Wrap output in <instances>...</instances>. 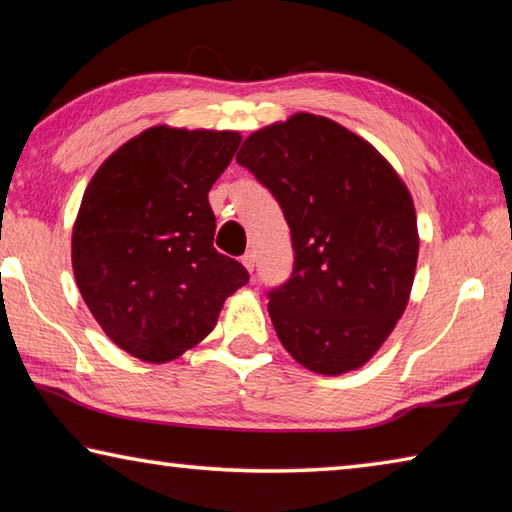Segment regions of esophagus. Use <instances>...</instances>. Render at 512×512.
Segmentation results:
<instances>
[{"label": "esophagus", "mask_w": 512, "mask_h": 512, "mask_svg": "<svg viewBox=\"0 0 512 512\" xmlns=\"http://www.w3.org/2000/svg\"><path fill=\"white\" fill-rule=\"evenodd\" d=\"M241 264L246 266V271L253 273L255 271V253H246L244 257H241Z\"/></svg>", "instance_id": "34e87169"}]
</instances>
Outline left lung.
I'll list each match as a JSON object with an SVG mask.
<instances>
[{"mask_svg": "<svg viewBox=\"0 0 512 512\" xmlns=\"http://www.w3.org/2000/svg\"><path fill=\"white\" fill-rule=\"evenodd\" d=\"M237 162L291 228L296 266L268 302L284 350L327 377L366 366L411 298L420 237L409 187L361 135L311 112L250 133Z\"/></svg>", "mask_w": 512, "mask_h": 512, "instance_id": "8db88e82", "label": "left lung"}]
</instances>
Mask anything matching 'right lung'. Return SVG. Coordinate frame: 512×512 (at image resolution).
I'll list each match as a JSON object with an SVG mask.
<instances>
[{
    "mask_svg": "<svg viewBox=\"0 0 512 512\" xmlns=\"http://www.w3.org/2000/svg\"><path fill=\"white\" fill-rule=\"evenodd\" d=\"M237 131L151 126L103 160L72 228V268L108 339L146 363L192 350L248 282L214 248L210 194Z\"/></svg>",
    "mask_w": 512,
    "mask_h": 512,
    "instance_id": "obj_1",
    "label": "right lung"
}]
</instances>
